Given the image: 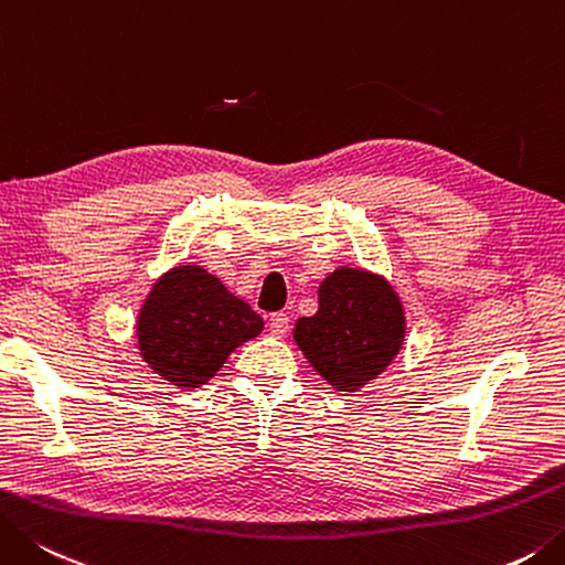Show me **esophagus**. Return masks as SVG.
<instances>
[{
  "label": "esophagus",
  "mask_w": 565,
  "mask_h": 565,
  "mask_svg": "<svg viewBox=\"0 0 565 565\" xmlns=\"http://www.w3.org/2000/svg\"><path fill=\"white\" fill-rule=\"evenodd\" d=\"M268 327H270V334H273V337H285L287 329H290V317H287L285 312H275V315L270 317Z\"/></svg>",
  "instance_id": "esophagus-1"
}]
</instances>
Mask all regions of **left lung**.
I'll list each match as a JSON object with an SVG mask.
<instances>
[{
	"mask_svg": "<svg viewBox=\"0 0 565 565\" xmlns=\"http://www.w3.org/2000/svg\"><path fill=\"white\" fill-rule=\"evenodd\" d=\"M406 317L393 287L366 270L339 268L319 285V310L295 324V342L329 386L356 391L398 354Z\"/></svg>",
	"mask_w": 565,
	"mask_h": 565,
	"instance_id": "obj_1",
	"label": "left lung"
}]
</instances>
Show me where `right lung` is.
Listing matches in <instances>:
<instances>
[{"mask_svg":"<svg viewBox=\"0 0 565 565\" xmlns=\"http://www.w3.org/2000/svg\"><path fill=\"white\" fill-rule=\"evenodd\" d=\"M263 319L199 265H179L159 280L137 319L142 359L179 388H199Z\"/></svg>","mask_w":565,"mask_h":565,"instance_id":"obj_1","label":"right lung"}]
</instances>
